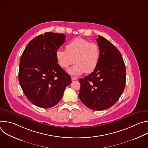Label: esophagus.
Masks as SVG:
<instances>
[{
  "label": "esophagus",
  "instance_id": "esophagus-1",
  "mask_svg": "<svg viewBox=\"0 0 148 148\" xmlns=\"http://www.w3.org/2000/svg\"><path fill=\"white\" fill-rule=\"evenodd\" d=\"M76 79H77V77H71V80H72V81L76 80Z\"/></svg>",
  "mask_w": 148,
  "mask_h": 148
}]
</instances>
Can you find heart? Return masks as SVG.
<instances>
[{"label":"heart","mask_w":148,"mask_h":148,"mask_svg":"<svg viewBox=\"0 0 148 148\" xmlns=\"http://www.w3.org/2000/svg\"><path fill=\"white\" fill-rule=\"evenodd\" d=\"M99 55V47L97 43L81 37L69 42L66 50L59 49L56 53L57 61L62 69H67L74 61L75 64L68 72L75 75L93 71L98 64Z\"/></svg>","instance_id":"heart-1"}]
</instances>
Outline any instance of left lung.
<instances>
[{
  "label": "left lung",
  "instance_id": "obj_1",
  "mask_svg": "<svg viewBox=\"0 0 148 148\" xmlns=\"http://www.w3.org/2000/svg\"><path fill=\"white\" fill-rule=\"evenodd\" d=\"M99 58L94 71L79 79V98L90 109L110 108L122 95L126 81V68L120 51L110 41L98 36Z\"/></svg>",
  "mask_w": 148,
  "mask_h": 148
}]
</instances>
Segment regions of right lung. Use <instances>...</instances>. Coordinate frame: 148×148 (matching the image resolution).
Here are the masks:
<instances>
[{"label":"right lung","mask_w":148,"mask_h":148,"mask_svg":"<svg viewBox=\"0 0 148 148\" xmlns=\"http://www.w3.org/2000/svg\"><path fill=\"white\" fill-rule=\"evenodd\" d=\"M66 36L52 32L32 40L20 60L18 81L27 98L36 106L49 108L57 104L71 76L57 63L56 53Z\"/></svg>","instance_id":"obj_1"}]
</instances>
